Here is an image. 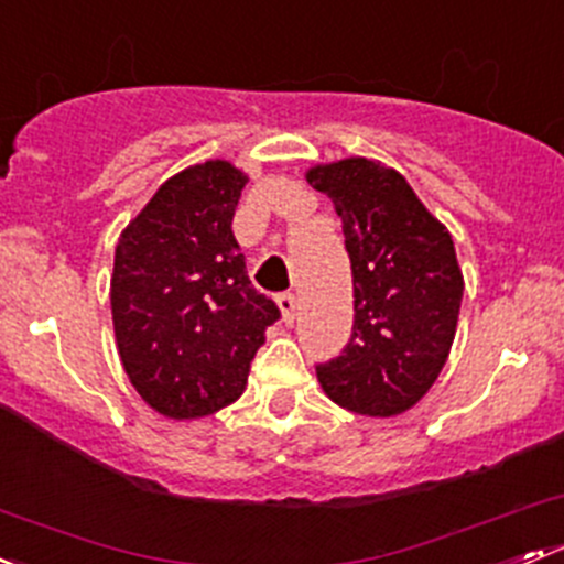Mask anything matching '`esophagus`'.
<instances>
[{
  "mask_svg": "<svg viewBox=\"0 0 564 564\" xmlns=\"http://www.w3.org/2000/svg\"><path fill=\"white\" fill-rule=\"evenodd\" d=\"M278 308H281V316L286 324H294L297 318V297L294 294H278Z\"/></svg>",
  "mask_w": 564,
  "mask_h": 564,
  "instance_id": "obj_1",
  "label": "esophagus"
}]
</instances>
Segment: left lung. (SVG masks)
Segmentation results:
<instances>
[{
	"instance_id": "obj_1",
	"label": "left lung",
	"mask_w": 564,
	"mask_h": 564,
	"mask_svg": "<svg viewBox=\"0 0 564 564\" xmlns=\"http://www.w3.org/2000/svg\"><path fill=\"white\" fill-rule=\"evenodd\" d=\"M333 202L355 283V324L338 357L318 362L329 401L368 417L412 409L451 355L464 297L453 237L395 169L346 158L308 169Z\"/></svg>"
}]
</instances>
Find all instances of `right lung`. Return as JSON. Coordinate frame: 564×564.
<instances>
[{"mask_svg":"<svg viewBox=\"0 0 564 564\" xmlns=\"http://www.w3.org/2000/svg\"><path fill=\"white\" fill-rule=\"evenodd\" d=\"M248 176L229 161L174 174L122 231L111 316L135 392L172 420L242 395L250 360L281 311L256 292L231 231Z\"/></svg>","mask_w":564,"mask_h":564,"instance_id":"right-lung-1","label":"right lung"}]
</instances>
